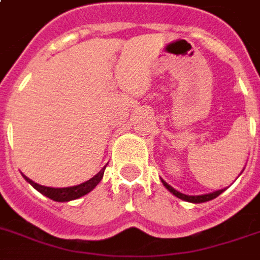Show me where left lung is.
<instances>
[{
	"label": "left lung",
	"mask_w": 260,
	"mask_h": 260,
	"mask_svg": "<svg viewBox=\"0 0 260 260\" xmlns=\"http://www.w3.org/2000/svg\"><path fill=\"white\" fill-rule=\"evenodd\" d=\"M162 182V185L167 188L168 191L171 192L173 195H175L177 198H180L182 201H187V202H192V204H201V202H207L211 201V200H214L216 198L218 195H221L226 189V188H222V189H218V191H214V192H209V194H202V195H187V194H182L180 191H177L175 188H173L170 184L164 181V180H161Z\"/></svg>",
	"instance_id": "8db88e82"
}]
</instances>
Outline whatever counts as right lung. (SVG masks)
<instances>
[{
  "label": "right lung",
  "instance_id": "right-lung-1",
  "mask_svg": "<svg viewBox=\"0 0 260 260\" xmlns=\"http://www.w3.org/2000/svg\"><path fill=\"white\" fill-rule=\"evenodd\" d=\"M105 168L106 166L100 170L98 174L92 177L90 180H87V181L82 182V184H79V185H73V187H65V188H53V187H45V185H41V184H37V182H34L32 180H29L26 175L22 174L26 182H29L32 187L35 188L37 191H39L41 194L45 195V197H48V198H51L53 201H58V202H68V201H73V200H78L80 197H83V195L89 194L90 191H93L96 185L102 181V178H103V174H105Z\"/></svg>",
  "mask_w": 260,
  "mask_h": 260
}]
</instances>
